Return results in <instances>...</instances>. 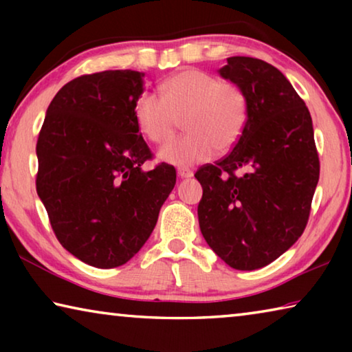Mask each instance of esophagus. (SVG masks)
<instances>
[{
    "label": "esophagus",
    "instance_id": "esophagus-1",
    "mask_svg": "<svg viewBox=\"0 0 352 352\" xmlns=\"http://www.w3.org/2000/svg\"><path fill=\"white\" fill-rule=\"evenodd\" d=\"M178 175H180L182 178H189V177H192V170L188 168H180L178 169Z\"/></svg>",
    "mask_w": 352,
    "mask_h": 352
}]
</instances>
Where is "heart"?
<instances>
[{
  "label": "heart",
  "instance_id": "obj_1",
  "mask_svg": "<svg viewBox=\"0 0 352 352\" xmlns=\"http://www.w3.org/2000/svg\"><path fill=\"white\" fill-rule=\"evenodd\" d=\"M248 99L239 85L199 68H186L160 85V96L146 93L136 100L140 130L155 144H164L184 118L186 135L160 151L163 162L186 168L230 151L248 124Z\"/></svg>",
  "mask_w": 352,
  "mask_h": 352
}]
</instances>
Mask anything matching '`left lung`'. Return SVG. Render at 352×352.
Returning a JSON list of instances; mask_svg holds the SVG:
<instances>
[{"label": "left lung", "instance_id": "8db88e82", "mask_svg": "<svg viewBox=\"0 0 352 352\" xmlns=\"http://www.w3.org/2000/svg\"><path fill=\"white\" fill-rule=\"evenodd\" d=\"M226 62L219 73L247 94L248 124L228 155L195 172L204 188L199 223L220 259L256 270L305 231L320 160L311 113L281 71L253 57Z\"/></svg>", "mask_w": 352, "mask_h": 352}]
</instances>
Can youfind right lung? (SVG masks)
Returning a JSON list of instances; mask_svg holds the SVG:
<instances>
[{"mask_svg": "<svg viewBox=\"0 0 352 352\" xmlns=\"http://www.w3.org/2000/svg\"><path fill=\"white\" fill-rule=\"evenodd\" d=\"M142 76L107 69L76 77L51 100L38 133L35 186L52 231L98 269L140 252L175 186L174 166L142 170L153 158L135 118Z\"/></svg>", "mask_w": 352, "mask_h": 352, "instance_id": "1", "label": "right lung"}]
</instances>
